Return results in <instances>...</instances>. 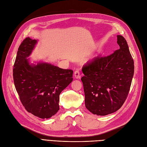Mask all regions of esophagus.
<instances>
[{"label": "esophagus", "mask_w": 147, "mask_h": 147, "mask_svg": "<svg viewBox=\"0 0 147 147\" xmlns=\"http://www.w3.org/2000/svg\"><path fill=\"white\" fill-rule=\"evenodd\" d=\"M74 75H75V77L77 78V79H80L81 78V75L80 74V72H79V70L78 69L75 70V72H74Z\"/></svg>", "instance_id": "esophagus-1"}]
</instances>
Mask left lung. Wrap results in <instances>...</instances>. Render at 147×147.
<instances>
[{
  "label": "left lung",
  "mask_w": 147,
  "mask_h": 147,
  "mask_svg": "<svg viewBox=\"0 0 147 147\" xmlns=\"http://www.w3.org/2000/svg\"><path fill=\"white\" fill-rule=\"evenodd\" d=\"M117 37L119 49L107 56L98 55L82 67L85 106L99 116L111 114L121 108L134 76V63L127 42L122 36Z\"/></svg>",
  "instance_id": "1"
}]
</instances>
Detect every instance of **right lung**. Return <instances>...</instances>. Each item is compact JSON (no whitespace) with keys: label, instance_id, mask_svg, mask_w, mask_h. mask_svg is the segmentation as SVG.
I'll return each instance as SVG.
<instances>
[{"label":"right lung","instance_id":"right-lung-1","mask_svg":"<svg viewBox=\"0 0 147 147\" xmlns=\"http://www.w3.org/2000/svg\"><path fill=\"white\" fill-rule=\"evenodd\" d=\"M36 44L29 37L20 45L13 69V82L20 100L28 112L50 118L59 110V95L73 80V70L47 63L29 64L28 57Z\"/></svg>","mask_w":147,"mask_h":147}]
</instances>
